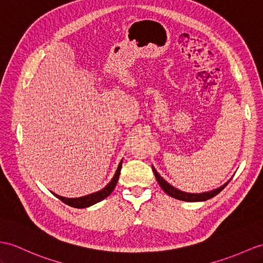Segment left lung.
Here are the masks:
<instances>
[{
  "label": "left lung",
  "mask_w": 263,
  "mask_h": 263,
  "mask_svg": "<svg viewBox=\"0 0 263 263\" xmlns=\"http://www.w3.org/2000/svg\"><path fill=\"white\" fill-rule=\"evenodd\" d=\"M152 168H153L154 174H155V177H156V180H157V182L159 184V186L163 189V191L165 192V193L168 194L172 197L176 198V200H181V201H185V202H203V201L210 200V198H212L216 194H219L220 192L227 186V185L229 184V182L231 181V178H232L231 177L227 183H224L223 185H221L220 187L214 189L212 191L203 192V193H187V192L180 191L178 189L173 186V185H171L170 183L166 182L164 178L158 174L157 171L155 170V167H154L153 165H152Z\"/></svg>",
  "instance_id": "1"
}]
</instances>
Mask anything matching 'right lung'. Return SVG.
Masks as SVG:
<instances>
[{
  "label": "right lung",
  "mask_w": 263,
  "mask_h": 263,
  "mask_svg": "<svg viewBox=\"0 0 263 263\" xmlns=\"http://www.w3.org/2000/svg\"><path fill=\"white\" fill-rule=\"evenodd\" d=\"M121 164H123V161L119 163L118 167L116 170V173H115V175L111 178V181L108 183L104 189L98 191V192H95V193L88 194V195L81 196V197H74V198L63 197V196H60V195L54 194V193H53V195L59 198V200H61L63 203H66L67 205L76 208V209H85V208L91 206V205H93V204L102 201L104 198H106L107 196H109L111 194V192L114 191L115 187H116V184L118 182L120 170H121Z\"/></svg>",
  "instance_id": "add662e5"
}]
</instances>
